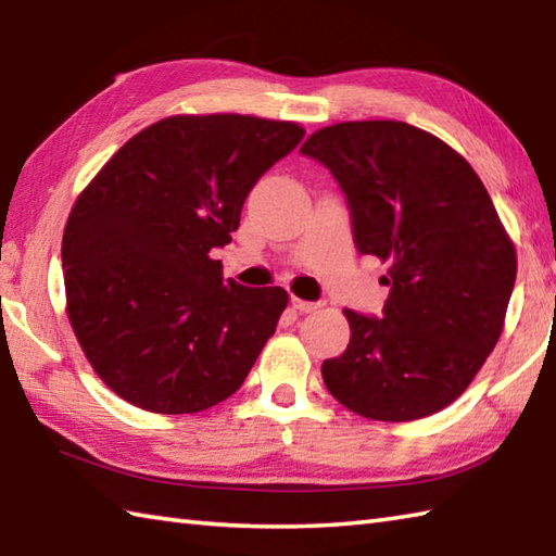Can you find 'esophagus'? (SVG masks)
<instances>
[{"instance_id":"obj_1","label":"esophagus","mask_w":556,"mask_h":556,"mask_svg":"<svg viewBox=\"0 0 556 556\" xmlns=\"http://www.w3.org/2000/svg\"><path fill=\"white\" fill-rule=\"evenodd\" d=\"M291 303H293V308H296L299 313H317V311L323 308V303L303 301V299H299V296H293V299H291Z\"/></svg>"}]
</instances>
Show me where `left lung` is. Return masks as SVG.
<instances>
[{
  "instance_id": "1",
  "label": "left lung",
  "mask_w": 556,
  "mask_h": 556,
  "mask_svg": "<svg viewBox=\"0 0 556 556\" xmlns=\"http://www.w3.org/2000/svg\"><path fill=\"white\" fill-rule=\"evenodd\" d=\"M301 152L344 188L353 239L389 265L384 317L344 311L351 341L323 363L341 406L384 422L446 408L497 346L516 248L464 155L404 122H341Z\"/></svg>"
}]
</instances>
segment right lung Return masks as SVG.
I'll list each match as a JSON object with an SVG mask.
<instances>
[{
    "instance_id": "obj_1",
    "label": "right lung",
    "mask_w": 556,
    "mask_h": 556,
    "mask_svg": "<svg viewBox=\"0 0 556 556\" xmlns=\"http://www.w3.org/2000/svg\"><path fill=\"white\" fill-rule=\"evenodd\" d=\"M305 128L251 114H174L114 152L68 212L66 315L116 396L181 416L229 399L275 334L289 293L222 279L255 181Z\"/></svg>"
}]
</instances>
